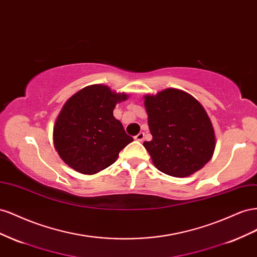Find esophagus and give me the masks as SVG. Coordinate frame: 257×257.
I'll use <instances>...</instances> for the list:
<instances>
[{
    "instance_id": "1",
    "label": "esophagus",
    "mask_w": 257,
    "mask_h": 257,
    "mask_svg": "<svg viewBox=\"0 0 257 257\" xmlns=\"http://www.w3.org/2000/svg\"><path fill=\"white\" fill-rule=\"evenodd\" d=\"M135 140L139 141V142H142L144 140V133H140L138 134L136 137H135Z\"/></svg>"
}]
</instances>
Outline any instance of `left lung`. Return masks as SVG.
<instances>
[{
  "instance_id": "obj_1",
  "label": "left lung",
  "mask_w": 257,
  "mask_h": 257,
  "mask_svg": "<svg viewBox=\"0 0 257 257\" xmlns=\"http://www.w3.org/2000/svg\"><path fill=\"white\" fill-rule=\"evenodd\" d=\"M152 141H145L157 169L175 178L200 170L213 156L215 135L206 109L189 93L168 88L145 96Z\"/></svg>"
}]
</instances>
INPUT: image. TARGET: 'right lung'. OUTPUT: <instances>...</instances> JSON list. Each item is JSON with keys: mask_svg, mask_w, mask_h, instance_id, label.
Masks as SVG:
<instances>
[{"mask_svg": "<svg viewBox=\"0 0 257 257\" xmlns=\"http://www.w3.org/2000/svg\"><path fill=\"white\" fill-rule=\"evenodd\" d=\"M128 99L104 85L83 88L65 102L54 127V145L61 159L83 174L113 165L119 152L134 141L113 111Z\"/></svg>", "mask_w": 257, "mask_h": 257, "instance_id": "right-lung-1", "label": "right lung"}]
</instances>
